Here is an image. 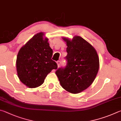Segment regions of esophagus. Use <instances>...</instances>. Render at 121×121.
<instances>
[{"instance_id": "obj_1", "label": "esophagus", "mask_w": 121, "mask_h": 121, "mask_svg": "<svg viewBox=\"0 0 121 121\" xmlns=\"http://www.w3.org/2000/svg\"><path fill=\"white\" fill-rule=\"evenodd\" d=\"M57 66H58V67L60 66V61H59V60L57 61Z\"/></svg>"}]
</instances>
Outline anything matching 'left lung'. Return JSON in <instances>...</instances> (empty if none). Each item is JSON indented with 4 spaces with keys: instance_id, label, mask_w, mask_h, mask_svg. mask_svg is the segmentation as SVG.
<instances>
[{
    "instance_id": "8db88e82",
    "label": "left lung",
    "mask_w": 121,
    "mask_h": 121,
    "mask_svg": "<svg viewBox=\"0 0 121 121\" xmlns=\"http://www.w3.org/2000/svg\"><path fill=\"white\" fill-rule=\"evenodd\" d=\"M67 47L66 66L57 69L56 74L62 87L72 94H78L94 82L99 67V57L91 44L79 36L70 40L63 38Z\"/></svg>"
}]
</instances>
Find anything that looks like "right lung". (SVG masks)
Segmentation results:
<instances>
[{
    "instance_id": "right-lung-1",
    "label": "right lung",
    "mask_w": 121,
    "mask_h": 121,
    "mask_svg": "<svg viewBox=\"0 0 121 121\" xmlns=\"http://www.w3.org/2000/svg\"><path fill=\"white\" fill-rule=\"evenodd\" d=\"M43 33L34 35L19 50L16 69L20 81L29 88L38 87L44 82L48 74L57 69V63L52 59V50L43 39Z\"/></svg>"
}]
</instances>
